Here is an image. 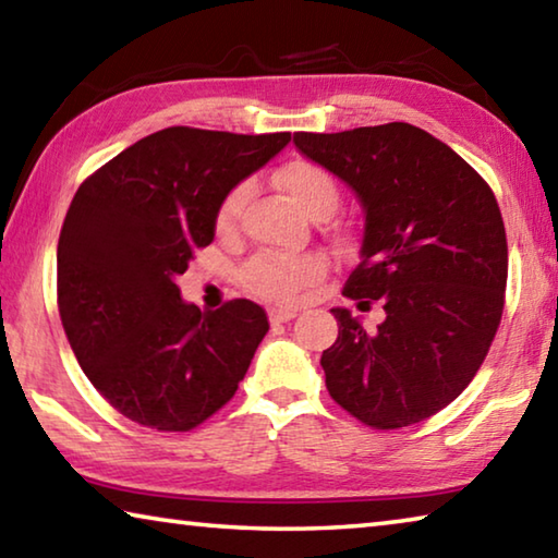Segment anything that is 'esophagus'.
<instances>
[{
  "mask_svg": "<svg viewBox=\"0 0 558 558\" xmlns=\"http://www.w3.org/2000/svg\"><path fill=\"white\" fill-rule=\"evenodd\" d=\"M298 313H300L298 307H272L268 317H270V323H290L292 317H298Z\"/></svg>",
  "mask_w": 558,
  "mask_h": 558,
  "instance_id": "34e87169",
  "label": "esophagus"
}]
</instances>
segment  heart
Instances as JSON below:
<instances>
[{"label":"heart","instance_id":"obj_1","mask_svg":"<svg viewBox=\"0 0 558 558\" xmlns=\"http://www.w3.org/2000/svg\"><path fill=\"white\" fill-rule=\"evenodd\" d=\"M278 184L292 202L310 216L332 214L339 199V189L332 174L307 159H292L282 165L278 172ZM245 199H248V184L233 186L216 211V233L231 235L239 226V216ZM329 260L325 253L307 251L298 256H258L243 268V286L256 298L270 302H292L300 292L313 288L327 272Z\"/></svg>","mask_w":558,"mask_h":558}]
</instances>
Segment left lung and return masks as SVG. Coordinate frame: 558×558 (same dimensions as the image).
Listing matches in <instances>:
<instances>
[{
	"label": "left lung",
	"mask_w": 558,
	"mask_h": 558,
	"mask_svg": "<svg viewBox=\"0 0 558 558\" xmlns=\"http://www.w3.org/2000/svg\"><path fill=\"white\" fill-rule=\"evenodd\" d=\"M302 155L364 206L359 266L342 295L386 319L366 332L335 307L325 349L332 399L376 430L413 426L446 409L483 366L507 288V233L493 189L458 153L409 122L332 135L295 132Z\"/></svg>",
	"instance_id": "left-lung-1"
}]
</instances>
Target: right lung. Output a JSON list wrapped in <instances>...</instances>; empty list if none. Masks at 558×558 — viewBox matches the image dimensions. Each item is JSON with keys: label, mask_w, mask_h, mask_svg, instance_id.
<instances>
[{"label": "right lung", "mask_w": 558, "mask_h": 558, "mask_svg": "<svg viewBox=\"0 0 558 558\" xmlns=\"http://www.w3.org/2000/svg\"><path fill=\"white\" fill-rule=\"evenodd\" d=\"M288 143L290 132L167 128L75 192L56 253L59 315L81 369L125 418L184 433L233 399L266 310L229 300L202 313L177 278L214 241L223 196Z\"/></svg>", "instance_id": "obj_1"}]
</instances>
